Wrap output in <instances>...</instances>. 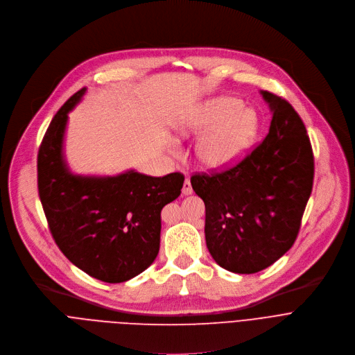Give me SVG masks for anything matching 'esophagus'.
I'll use <instances>...</instances> for the list:
<instances>
[{"label": "esophagus", "mask_w": 355, "mask_h": 355, "mask_svg": "<svg viewBox=\"0 0 355 355\" xmlns=\"http://www.w3.org/2000/svg\"><path fill=\"white\" fill-rule=\"evenodd\" d=\"M182 193H183V196H190V194H193V187H191V183H190V180H189V179H186V180H184V183H183V189H182Z\"/></svg>", "instance_id": "1"}]
</instances>
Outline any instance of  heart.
<instances>
[{
	"label": "heart",
	"instance_id": "obj_1",
	"mask_svg": "<svg viewBox=\"0 0 355 355\" xmlns=\"http://www.w3.org/2000/svg\"><path fill=\"white\" fill-rule=\"evenodd\" d=\"M202 135L196 154L202 166L223 171L239 164L254 146L259 135V120L254 112L243 110L235 98H217L202 105L183 121L179 132Z\"/></svg>",
	"mask_w": 355,
	"mask_h": 355
}]
</instances>
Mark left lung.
I'll return each instance as SVG.
<instances>
[{
	"mask_svg": "<svg viewBox=\"0 0 355 355\" xmlns=\"http://www.w3.org/2000/svg\"><path fill=\"white\" fill-rule=\"evenodd\" d=\"M272 113L268 134L235 166L196 173L205 204V242L223 268L261 271L294 245L313 186V153L305 124L281 96L261 91Z\"/></svg>",
	"mask_w": 355,
	"mask_h": 355,
	"instance_id": "1",
	"label": "left lung"
}]
</instances>
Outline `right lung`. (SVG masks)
Returning a JSON list of instances; mask_svg holds the SVG:
<instances>
[{
	"label": "right lung",
	"mask_w": 355,
	"mask_h": 355,
	"mask_svg": "<svg viewBox=\"0 0 355 355\" xmlns=\"http://www.w3.org/2000/svg\"><path fill=\"white\" fill-rule=\"evenodd\" d=\"M85 91L61 106L42 139L37 189L49 230L64 256L91 277L116 284L143 272L158 256L161 211L180 196L184 176L71 173L62 154L64 132L68 112Z\"/></svg>",
	"instance_id": "obj_1"
}]
</instances>
